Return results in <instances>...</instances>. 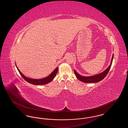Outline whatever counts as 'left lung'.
<instances>
[{"mask_svg":"<svg viewBox=\"0 0 128 128\" xmlns=\"http://www.w3.org/2000/svg\"><path fill=\"white\" fill-rule=\"evenodd\" d=\"M113 56H114V54H113L112 55L110 65L108 67V68L106 70H104V71L103 72L99 73V74L91 76H82V75L79 74L78 73H77V72L74 70V73L75 74V76L79 80H80L85 82V83L98 82L102 80L106 76V75L108 74V73L110 71V68L112 65Z\"/></svg>","mask_w":128,"mask_h":128,"instance_id":"obj_1","label":"left lung"}]
</instances>
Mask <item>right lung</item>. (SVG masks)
Here are the masks:
<instances>
[{
    "label": "right lung",
    "mask_w": 128,
    "mask_h": 128,
    "mask_svg": "<svg viewBox=\"0 0 128 128\" xmlns=\"http://www.w3.org/2000/svg\"><path fill=\"white\" fill-rule=\"evenodd\" d=\"M15 65L17 67V70H18L19 73H20V74L22 76V77L26 82H28L30 83V84H34V85H44V84H46L49 82H51L55 78V76H56V73L58 72V67H56L55 70L49 75L48 76H47L46 77L41 78V79H32V78L27 77L24 76L22 73L20 72L17 66L16 63H15Z\"/></svg>",
    "instance_id": "add662e5"
}]
</instances>
